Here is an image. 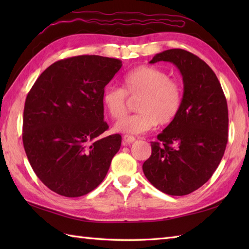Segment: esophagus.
Listing matches in <instances>:
<instances>
[{
  "label": "esophagus",
  "instance_id": "1",
  "mask_svg": "<svg viewBox=\"0 0 249 249\" xmlns=\"http://www.w3.org/2000/svg\"><path fill=\"white\" fill-rule=\"evenodd\" d=\"M134 141H136V138L133 136H129V135H125L123 137V145H128L130 143H133Z\"/></svg>",
  "mask_w": 249,
  "mask_h": 249
}]
</instances>
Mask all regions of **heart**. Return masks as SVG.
Here are the masks:
<instances>
[{
	"instance_id": "heart-1",
	"label": "heart",
	"mask_w": 249,
	"mask_h": 249,
	"mask_svg": "<svg viewBox=\"0 0 249 249\" xmlns=\"http://www.w3.org/2000/svg\"><path fill=\"white\" fill-rule=\"evenodd\" d=\"M138 96L137 113L126 115L114 125L122 134L146 133L160 123L167 125L177 118L183 103V89L165 71L154 66L141 65L125 73L122 89L107 87L102 102L110 118L118 120L125 114L127 96Z\"/></svg>"
}]
</instances>
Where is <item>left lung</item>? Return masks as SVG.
<instances>
[{
  "label": "left lung",
  "mask_w": 249,
  "mask_h": 249,
  "mask_svg": "<svg viewBox=\"0 0 249 249\" xmlns=\"http://www.w3.org/2000/svg\"><path fill=\"white\" fill-rule=\"evenodd\" d=\"M170 62L183 78V103L178 116L143 162V173L153 186L171 196H184L209 181L224 156L228 142V107L211 67L190 52L169 49L150 61Z\"/></svg>",
  "instance_id": "left-lung-1"
}]
</instances>
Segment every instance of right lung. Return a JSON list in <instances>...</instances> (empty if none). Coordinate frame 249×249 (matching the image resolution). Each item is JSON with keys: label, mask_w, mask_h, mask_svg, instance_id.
Instances as JSON below:
<instances>
[{"label": "right lung", "mask_w": 249, "mask_h": 249, "mask_svg": "<svg viewBox=\"0 0 249 249\" xmlns=\"http://www.w3.org/2000/svg\"><path fill=\"white\" fill-rule=\"evenodd\" d=\"M122 61L79 55L57 61L25 99L23 146L38 178L52 192L76 198L103 182L119 152V134L103 137L102 95Z\"/></svg>", "instance_id": "right-lung-1"}]
</instances>
